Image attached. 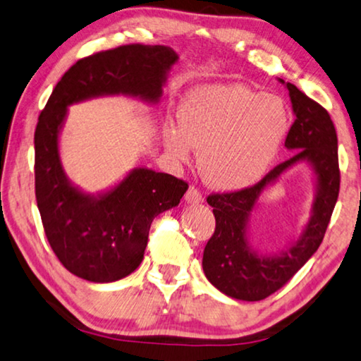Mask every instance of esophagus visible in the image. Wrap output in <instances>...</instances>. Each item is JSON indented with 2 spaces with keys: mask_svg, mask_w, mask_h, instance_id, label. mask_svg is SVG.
Returning <instances> with one entry per match:
<instances>
[{
  "mask_svg": "<svg viewBox=\"0 0 361 361\" xmlns=\"http://www.w3.org/2000/svg\"><path fill=\"white\" fill-rule=\"evenodd\" d=\"M184 198H185V202L190 203V204H200V203L203 202V195H202V193H200V190H198V188H195V187L188 188Z\"/></svg>",
  "mask_w": 361,
  "mask_h": 361,
  "instance_id": "34e87169",
  "label": "esophagus"
}]
</instances>
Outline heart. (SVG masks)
Listing matches in <instances>:
<instances>
[{"mask_svg":"<svg viewBox=\"0 0 361 361\" xmlns=\"http://www.w3.org/2000/svg\"><path fill=\"white\" fill-rule=\"evenodd\" d=\"M177 123L163 127L164 145L177 159L198 149V169L218 190H242L271 169L290 124L284 99L245 85H202L177 103Z\"/></svg>","mask_w":361,"mask_h":361,"instance_id":"heart-1","label":"heart"}]
</instances>
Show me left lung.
Returning <instances> with one entry per match:
<instances>
[{
  "label": "left lung",
  "mask_w": 361,
  "mask_h": 361,
  "mask_svg": "<svg viewBox=\"0 0 361 361\" xmlns=\"http://www.w3.org/2000/svg\"><path fill=\"white\" fill-rule=\"evenodd\" d=\"M289 90L295 121L286 138L292 158L266 174L257 185L232 193L208 197L216 218L214 234L203 252L207 279L227 297L258 302L281 289L313 257L323 242L332 209L339 197L341 173L337 158V134L331 116L323 106L282 79ZM307 164L314 174L315 197L304 229L284 251L259 254L250 242L251 213L268 188L293 165Z\"/></svg>",
  "instance_id": "1"
}]
</instances>
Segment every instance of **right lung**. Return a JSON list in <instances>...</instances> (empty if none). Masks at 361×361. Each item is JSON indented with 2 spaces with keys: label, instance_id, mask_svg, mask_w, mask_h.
Instances as JSON below:
<instances>
[{
  "label": "right lung",
  "instance_id": "right-lung-1",
  "mask_svg": "<svg viewBox=\"0 0 361 361\" xmlns=\"http://www.w3.org/2000/svg\"><path fill=\"white\" fill-rule=\"evenodd\" d=\"M177 53L163 45H124L84 58L63 75L35 129V197L49 245L80 279L108 284L138 268L154 216L179 204L188 185L134 168L106 190L88 193L66 174L59 137L69 106L124 95L158 104Z\"/></svg>",
  "mask_w": 361,
  "mask_h": 361
}]
</instances>
